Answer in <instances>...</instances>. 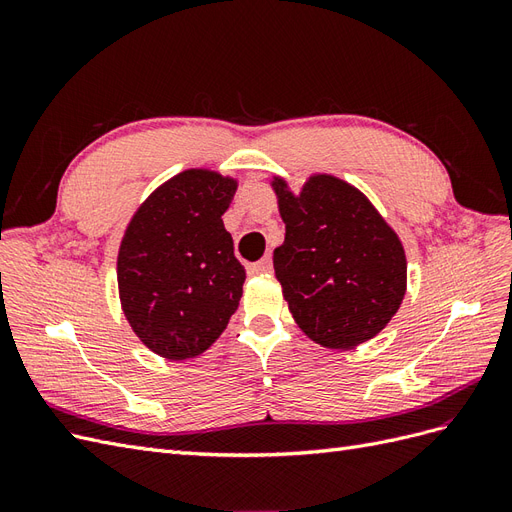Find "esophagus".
Listing matches in <instances>:
<instances>
[{"instance_id": "esophagus-1", "label": "esophagus", "mask_w": 512, "mask_h": 512, "mask_svg": "<svg viewBox=\"0 0 512 512\" xmlns=\"http://www.w3.org/2000/svg\"><path fill=\"white\" fill-rule=\"evenodd\" d=\"M271 269H273V260H271V256H265V258H260L258 262H254V265L250 267V273H254V275L271 273Z\"/></svg>"}]
</instances>
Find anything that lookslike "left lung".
<instances>
[{
  "label": "left lung",
  "instance_id": "1",
  "mask_svg": "<svg viewBox=\"0 0 512 512\" xmlns=\"http://www.w3.org/2000/svg\"><path fill=\"white\" fill-rule=\"evenodd\" d=\"M286 237L273 252L277 282L303 333L331 350L376 337L406 294V254L369 200L352 185L316 175L299 196L282 179Z\"/></svg>",
  "mask_w": 512,
  "mask_h": 512
}]
</instances>
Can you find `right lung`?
Here are the masks:
<instances>
[{
	"label": "right lung",
	"mask_w": 512,
	"mask_h": 512,
	"mask_svg": "<svg viewBox=\"0 0 512 512\" xmlns=\"http://www.w3.org/2000/svg\"><path fill=\"white\" fill-rule=\"evenodd\" d=\"M237 181L185 170L153 192L123 235L117 282L123 314L166 359L205 352L237 312L245 269L222 215Z\"/></svg>",
	"instance_id": "add662e5"
}]
</instances>
